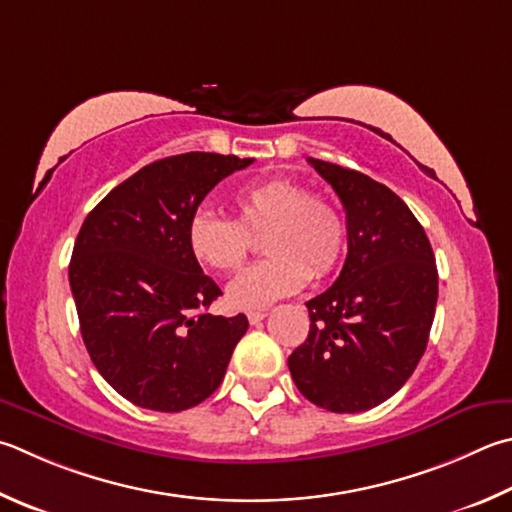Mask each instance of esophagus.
Returning a JSON list of instances; mask_svg holds the SVG:
<instances>
[{
	"label": "esophagus",
	"mask_w": 512,
	"mask_h": 512,
	"mask_svg": "<svg viewBox=\"0 0 512 512\" xmlns=\"http://www.w3.org/2000/svg\"><path fill=\"white\" fill-rule=\"evenodd\" d=\"M266 315H268L266 311H250V313H248V322H250V324H259V322H262V320L266 318Z\"/></svg>",
	"instance_id": "obj_1"
}]
</instances>
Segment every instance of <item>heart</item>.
I'll return each instance as SVG.
<instances>
[{
    "instance_id": "obj_1",
    "label": "heart",
    "mask_w": 512,
    "mask_h": 512,
    "mask_svg": "<svg viewBox=\"0 0 512 512\" xmlns=\"http://www.w3.org/2000/svg\"><path fill=\"white\" fill-rule=\"evenodd\" d=\"M232 206L235 221L212 210L192 212L185 241L203 268L232 273L246 264L248 235L266 232L262 248L268 257L228 286V302L237 309H264L297 293L309 284L311 271L329 275L345 253L347 228L338 208L291 179L248 183L235 192Z\"/></svg>"
}]
</instances>
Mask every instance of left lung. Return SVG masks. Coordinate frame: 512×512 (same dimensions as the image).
Segmentation results:
<instances>
[{"label": "left lung", "instance_id": "1", "mask_svg": "<svg viewBox=\"0 0 512 512\" xmlns=\"http://www.w3.org/2000/svg\"><path fill=\"white\" fill-rule=\"evenodd\" d=\"M347 212V259L306 302L309 338L288 356L304 398L338 414L387 401L414 374L430 338L439 273L423 226L387 185L309 159Z\"/></svg>", "mask_w": 512, "mask_h": 512}]
</instances>
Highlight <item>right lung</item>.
<instances>
[{"label":"right lung","instance_id":"add662e5","mask_svg":"<svg viewBox=\"0 0 512 512\" xmlns=\"http://www.w3.org/2000/svg\"><path fill=\"white\" fill-rule=\"evenodd\" d=\"M250 163L167 156L116 185L82 224L69 264L80 333L100 376L129 403L183 412L224 380L248 320L206 313L221 288L190 255L185 228L206 194Z\"/></svg>","mask_w":512,"mask_h":512}]
</instances>
